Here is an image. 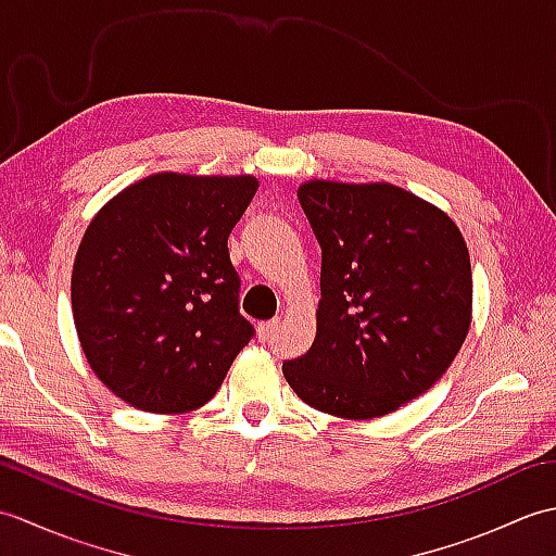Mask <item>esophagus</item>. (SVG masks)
<instances>
[{
    "label": "esophagus",
    "instance_id": "esophagus-1",
    "mask_svg": "<svg viewBox=\"0 0 556 556\" xmlns=\"http://www.w3.org/2000/svg\"><path fill=\"white\" fill-rule=\"evenodd\" d=\"M277 327H279V317H277V320H267V323H260V325H257V334H260V339H263V341H267V339H271V337H275V332H277Z\"/></svg>",
    "mask_w": 556,
    "mask_h": 556
}]
</instances>
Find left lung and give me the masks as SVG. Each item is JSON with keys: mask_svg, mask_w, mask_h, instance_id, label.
<instances>
[{"mask_svg": "<svg viewBox=\"0 0 556 556\" xmlns=\"http://www.w3.org/2000/svg\"><path fill=\"white\" fill-rule=\"evenodd\" d=\"M301 207L323 248L317 332L281 365L305 404L346 420L428 392L473 320L470 255L456 222L394 184L313 179Z\"/></svg>", "mask_w": 556, "mask_h": 556, "instance_id": "obj_1", "label": "left lung"}]
</instances>
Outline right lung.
<instances>
[{
    "mask_svg": "<svg viewBox=\"0 0 556 556\" xmlns=\"http://www.w3.org/2000/svg\"><path fill=\"white\" fill-rule=\"evenodd\" d=\"M257 186L251 174L160 172L126 186L88 224L71 308L92 372L128 406H205L251 341L227 241Z\"/></svg>",
    "mask_w": 556,
    "mask_h": 556,
    "instance_id": "right-lung-1",
    "label": "right lung"
}]
</instances>
